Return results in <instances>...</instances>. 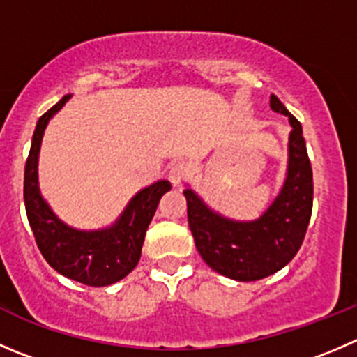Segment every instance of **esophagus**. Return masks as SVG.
I'll return each instance as SVG.
<instances>
[{
    "mask_svg": "<svg viewBox=\"0 0 357 357\" xmlns=\"http://www.w3.org/2000/svg\"><path fill=\"white\" fill-rule=\"evenodd\" d=\"M190 176V164L185 160H178L169 169V179L174 186H179Z\"/></svg>",
    "mask_w": 357,
    "mask_h": 357,
    "instance_id": "1",
    "label": "esophagus"
}]
</instances>
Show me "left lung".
Masks as SVG:
<instances>
[{
    "mask_svg": "<svg viewBox=\"0 0 357 357\" xmlns=\"http://www.w3.org/2000/svg\"><path fill=\"white\" fill-rule=\"evenodd\" d=\"M272 112L288 116V167L278 197L256 220H231L186 188L188 225L197 251L218 274L241 282L265 279L284 268L302 245L312 214V167L302 123L271 96Z\"/></svg>",
    "mask_w": 357,
    "mask_h": 357,
    "instance_id": "obj_1",
    "label": "left lung"
}]
</instances>
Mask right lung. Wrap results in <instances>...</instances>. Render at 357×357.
Instances as JSON below:
<instances>
[{
  "instance_id": "obj_1",
  "label": "right lung",
  "mask_w": 357,
  "mask_h": 357,
  "mask_svg": "<svg viewBox=\"0 0 357 357\" xmlns=\"http://www.w3.org/2000/svg\"><path fill=\"white\" fill-rule=\"evenodd\" d=\"M69 99L71 94L64 96L38 120L24 172V202L31 230L48 265L64 278L101 288L122 281L136 268L148 225L153 220L162 195L171 190V183L158 179L139 190L115 223L106 228L78 230L59 220L40 192L38 158L48 122Z\"/></svg>"
}]
</instances>
